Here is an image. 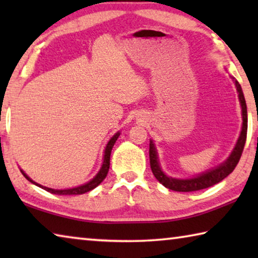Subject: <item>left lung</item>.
<instances>
[{"instance_id":"left-lung-1","label":"left lung","mask_w":258,"mask_h":258,"mask_svg":"<svg viewBox=\"0 0 258 258\" xmlns=\"http://www.w3.org/2000/svg\"><path fill=\"white\" fill-rule=\"evenodd\" d=\"M235 87L239 93V100L241 103L242 109V130L240 133V137L238 139L237 145H235L232 154L226 159L225 163L218 166V167L211 169L206 173L200 174V175L196 176L194 178H187V180H178V178H173L166 175V174L161 171L159 163H158V157H157V151L154 142L150 141L149 145V158H150V167L152 174L164 186L168 187L173 191L178 192H191V191H198L206 189V187L213 186L216 183L221 182L222 180L229 175L230 173L233 172L235 166L238 165L240 157L242 155L244 143H246L247 139V127H248V117H247V106H246V100H244L241 86H240L237 81H234Z\"/></svg>"}]
</instances>
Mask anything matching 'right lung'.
Returning <instances> with one entry per match:
<instances>
[{
	"mask_svg": "<svg viewBox=\"0 0 258 258\" xmlns=\"http://www.w3.org/2000/svg\"><path fill=\"white\" fill-rule=\"evenodd\" d=\"M119 137V132L116 133L113 137L110 139V141L108 142V145L106 147V150H104V157H103V163L101 166V169H100V172L95 175V177L93 180H91L90 182H87L86 184H83L81 186H77V187H73V189H66V190H54V189H50V187H46V186H43L41 184H38V183L34 182L33 180H30V178L26 175V174L21 171V173L24 174V176L27 178L29 182L34 183L35 185L42 187V189L46 190L47 192H51V194H54V195H62V196H69V195H83L85 194V192H89L91 190H93L94 187H97L100 183H101L104 178H106L108 171H109V166H110V154H111V149L113 145H115L116 140L118 139Z\"/></svg>",
	"mask_w": 258,
	"mask_h": 258,
	"instance_id": "right-lung-1",
	"label": "right lung"
}]
</instances>
